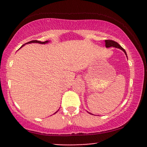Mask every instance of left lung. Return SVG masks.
<instances>
[{"mask_svg": "<svg viewBox=\"0 0 147 147\" xmlns=\"http://www.w3.org/2000/svg\"><path fill=\"white\" fill-rule=\"evenodd\" d=\"M105 42V46H106V47H116V48H119V49H120V50H122V51L125 53L126 55H127V53H126L125 50H124V49L123 48L121 45H119V43H117V42H115V41H114V40H106Z\"/></svg>", "mask_w": 147, "mask_h": 147, "instance_id": "left-lung-1", "label": "left lung"}]
</instances>
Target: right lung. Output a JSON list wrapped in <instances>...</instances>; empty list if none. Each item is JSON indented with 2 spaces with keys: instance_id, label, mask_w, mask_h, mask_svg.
I'll return each mask as SVG.
<instances>
[{
  "instance_id": "add662e5",
  "label": "right lung",
  "mask_w": 147,
  "mask_h": 147,
  "mask_svg": "<svg viewBox=\"0 0 147 147\" xmlns=\"http://www.w3.org/2000/svg\"><path fill=\"white\" fill-rule=\"evenodd\" d=\"M50 42V41H48V40H47V41H45V42H41V41H38V40H32V41H30V42H27V43H26V44H28V43H40V44H46V43H47V42ZM26 44H25V45H26ZM25 45H23L21 46V47H23V46H24ZM57 112H55V113H57Z\"/></svg>"
}]
</instances>
